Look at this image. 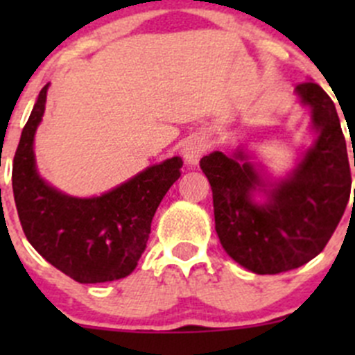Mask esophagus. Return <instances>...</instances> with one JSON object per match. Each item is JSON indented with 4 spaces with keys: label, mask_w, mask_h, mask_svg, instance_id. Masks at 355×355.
Listing matches in <instances>:
<instances>
[{
    "label": "esophagus",
    "mask_w": 355,
    "mask_h": 355,
    "mask_svg": "<svg viewBox=\"0 0 355 355\" xmlns=\"http://www.w3.org/2000/svg\"><path fill=\"white\" fill-rule=\"evenodd\" d=\"M206 153V144L200 139H191L184 148V159L189 166H196L199 159Z\"/></svg>",
    "instance_id": "34e87169"
}]
</instances>
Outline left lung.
<instances>
[{
  "label": "left lung",
  "instance_id": "left-lung-1",
  "mask_svg": "<svg viewBox=\"0 0 355 355\" xmlns=\"http://www.w3.org/2000/svg\"><path fill=\"white\" fill-rule=\"evenodd\" d=\"M295 91L313 108L320 137L292 177L270 192L266 204L252 200L263 180L244 155L216 151L199 163L213 191L214 228L221 245L232 259L257 275L295 270L316 257L350 198L347 144L331 98L311 80L300 82Z\"/></svg>",
  "mask_w": 355,
  "mask_h": 355
}]
</instances>
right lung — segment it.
Here are the masks:
<instances>
[{
  "label": "right lung",
  "mask_w": 355,
  "mask_h": 355,
  "mask_svg": "<svg viewBox=\"0 0 355 355\" xmlns=\"http://www.w3.org/2000/svg\"><path fill=\"white\" fill-rule=\"evenodd\" d=\"M46 92L48 85L39 92L13 157V198L22 230L48 263L78 284L120 280L137 266L157 206L180 177L182 159L155 164L101 198H68L35 171L32 142Z\"/></svg>",
  "instance_id": "add662e5"
}]
</instances>
